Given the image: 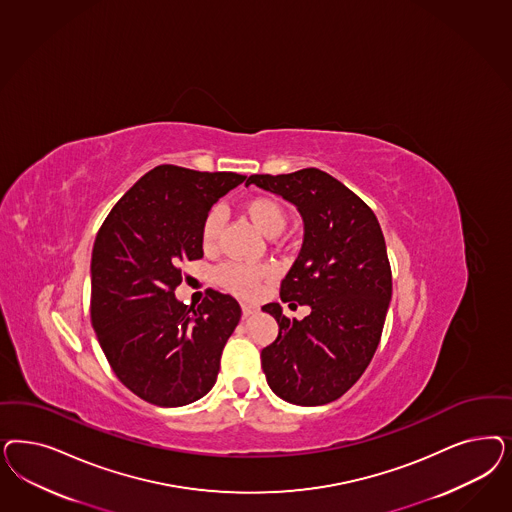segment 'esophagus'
<instances>
[{
  "instance_id": "esophagus-1",
  "label": "esophagus",
  "mask_w": 512,
  "mask_h": 512,
  "mask_svg": "<svg viewBox=\"0 0 512 512\" xmlns=\"http://www.w3.org/2000/svg\"><path fill=\"white\" fill-rule=\"evenodd\" d=\"M241 311H243V316L247 318L250 314L256 313V311H258V307H256L254 303H247V301H243V303H241Z\"/></svg>"
}]
</instances>
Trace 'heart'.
Returning <instances> with one entry per match:
<instances>
[{
  "instance_id": "obj_1",
  "label": "heart",
  "mask_w": 512,
  "mask_h": 512,
  "mask_svg": "<svg viewBox=\"0 0 512 512\" xmlns=\"http://www.w3.org/2000/svg\"><path fill=\"white\" fill-rule=\"evenodd\" d=\"M245 213L256 224V228L267 237H277L286 226V209L279 199L271 196H252L245 201ZM222 211L213 207L201 222V243L203 247L211 248L216 243L222 230ZM271 275L267 267L228 262L216 267L215 282L226 292L235 296L248 297L256 294L260 284Z\"/></svg>"
}]
</instances>
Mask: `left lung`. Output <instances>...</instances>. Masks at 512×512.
<instances>
[{
  "instance_id": "1",
  "label": "left lung",
  "mask_w": 512,
  "mask_h": 512,
  "mask_svg": "<svg viewBox=\"0 0 512 512\" xmlns=\"http://www.w3.org/2000/svg\"><path fill=\"white\" fill-rule=\"evenodd\" d=\"M279 194L303 216V247L286 279L281 299L309 305L303 320L273 314L279 337L262 350L271 390L294 405L335 401L360 379L379 347L392 299V269L379 220L369 205L316 167L288 175H250Z\"/></svg>"
}]
</instances>
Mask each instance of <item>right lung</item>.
Instances as JSON below:
<instances>
[{"mask_svg": "<svg viewBox=\"0 0 512 512\" xmlns=\"http://www.w3.org/2000/svg\"><path fill=\"white\" fill-rule=\"evenodd\" d=\"M228 171L158 165L116 201L92 250L90 318L118 380L158 407H182L216 382L241 307L209 288L198 307L177 301L181 264L203 258L201 222L245 181Z\"/></svg>", "mask_w": 512, "mask_h": 512, "instance_id": "right-lung-1", "label": "right lung"}]
</instances>
